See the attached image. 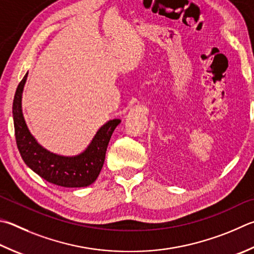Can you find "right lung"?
I'll return each instance as SVG.
<instances>
[{
	"label": "right lung",
	"instance_id": "add662e5",
	"mask_svg": "<svg viewBox=\"0 0 254 254\" xmlns=\"http://www.w3.org/2000/svg\"><path fill=\"white\" fill-rule=\"evenodd\" d=\"M27 73L17 85L13 100V121L17 149L23 161L41 178L55 186L83 188L93 183L102 170L110 139L121 120L113 119L99 128L89 146L74 156L52 153L39 144L27 127L22 112V93Z\"/></svg>",
	"mask_w": 254,
	"mask_h": 254
}]
</instances>
